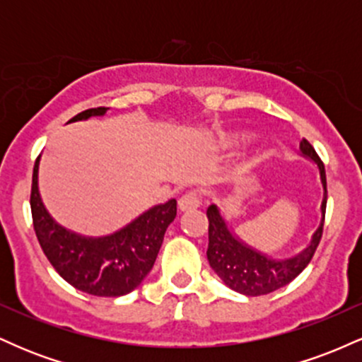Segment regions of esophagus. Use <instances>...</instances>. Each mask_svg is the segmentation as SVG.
Wrapping results in <instances>:
<instances>
[{
	"label": "esophagus",
	"mask_w": 362,
	"mask_h": 362,
	"mask_svg": "<svg viewBox=\"0 0 362 362\" xmlns=\"http://www.w3.org/2000/svg\"><path fill=\"white\" fill-rule=\"evenodd\" d=\"M201 207V197H199L197 192H187L178 199V209L182 213H187V211H194Z\"/></svg>",
	"instance_id": "obj_1"
}]
</instances>
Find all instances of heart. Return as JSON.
<instances>
[{
    "label": "heart",
    "instance_id": "1",
    "mask_svg": "<svg viewBox=\"0 0 362 362\" xmlns=\"http://www.w3.org/2000/svg\"><path fill=\"white\" fill-rule=\"evenodd\" d=\"M250 139V134L245 131H228L223 132L218 139V146L223 149H231V148H240L243 146L247 141Z\"/></svg>",
    "mask_w": 362,
    "mask_h": 362
}]
</instances>
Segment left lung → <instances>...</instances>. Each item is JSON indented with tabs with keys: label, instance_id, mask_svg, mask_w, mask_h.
<instances>
[{
	"label": "left lung",
	"instance_id": "obj_1",
	"mask_svg": "<svg viewBox=\"0 0 362 362\" xmlns=\"http://www.w3.org/2000/svg\"><path fill=\"white\" fill-rule=\"evenodd\" d=\"M300 156L310 160L318 170L322 184V204H320V224L311 235L306 247L298 253L284 259H276L269 253L252 247L235 233L233 226L224 218L221 209L216 204L207 207L206 214L209 219V247L207 260L218 277L230 289L245 296H262L284 288L291 281L296 279L310 264L311 257L317 250L323 231L327 207V178L325 168L315 149L306 139L300 143Z\"/></svg>",
	"mask_w": 362,
	"mask_h": 362
}]
</instances>
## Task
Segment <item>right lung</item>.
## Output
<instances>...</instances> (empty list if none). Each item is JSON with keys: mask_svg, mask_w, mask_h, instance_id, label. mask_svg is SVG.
<instances>
[{"mask_svg": "<svg viewBox=\"0 0 362 362\" xmlns=\"http://www.w3.org/2000/svg\"><path fill=\"white\" fill-rule=\"evenodd\" d=\"M105 107L74 115L68 124L103 117ZM40 156L32 175L30 207L40 247L66 282L93 296L117 298L134 291L155 265L163 236L177 216V201L170 199L141 213L114 233L86 236L68 230L52 218L39 190Z\"/></svg>", "mask_w": 362, "mask_h": 362, "instance_id": "obj_1", "label": "right lung"}]
</instances>
